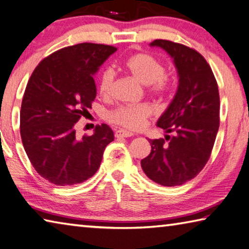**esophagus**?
<instances>
[{
  "mask_svg": "<svg viewBox=\"0 0 249 249\" xmlns=\"http://www.w3.org/2000/svg\"><path fill=\"white\" fill-rule=\"evenodd\" d=\"M116 138H129V137H132L133 133L127 131V130H124V129H119L116 131Z\"/></svg>",
  "mask_w": 249,
  "mask_h": 249,
  "instance_id": "1",
  "label": "esophagus"
}]
</instances>
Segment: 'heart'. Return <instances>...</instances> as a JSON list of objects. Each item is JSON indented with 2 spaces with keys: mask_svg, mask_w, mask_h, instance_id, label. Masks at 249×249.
Masks as SVG:
<instances>
[{
  "mask_svg": "<svg viewBox=\"0 0 249 249\" xmlns=\"http://www.w3.org/2000/svg\"><path fill=\"white\" fill-rule=\"evenodd\" d=\"M130 75L141 84L149 86V90L162 95L169 87L168 78L164 76V66L157 58L144 53L130 56L124 63ZM116 74L111 68L106 69L100 77L99 90L105 97L112 91ZM152 115V108L146 104L136 106H122L110 113V120L122 127L137 130L143 127L148 118Z\"/></svg>",
  "mask_w": 249,
  "mask_h": 249,
  "instance_id": "obj_1",
  "label": "heart"
}]
</instances>
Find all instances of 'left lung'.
I'll list each match as a JSON object with an SVG mask.
<instances>
[{
  "instance_id": "left-lung-1",
  "label": "left lung",
  "mask_w": 249,
  "mask_h": 249,
  "mask_svg": "<svg viewBox=\"0 0 249 249\" xmlns=\"http://www.w3.org/2000/svg\"><path fill=\"white\" fill-rule=\"evenodd\" d=\"M150 46L162 48L173 59L178 85L157 122L166 133L164 139H149L151 152L141 160V168L158 184L182 185L204 168L216 139L217 83L204 57L192 48L165 39L153 40ZM169 133L174 136H169Z\"/></svg>"
}]
</instances>
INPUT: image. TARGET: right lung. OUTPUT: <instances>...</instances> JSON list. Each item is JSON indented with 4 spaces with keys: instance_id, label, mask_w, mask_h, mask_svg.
Returning a JSON list of instances; mask_svg holds the SVG:
<instances>
[{
    "instance_id": "add662e5",
    "label": "right lung",
    "mask_w": 249,
    "mask_h": 249,
    "mask_svg": "<svg viewBox=\"0 0 249 249\" xmlns=\"http://www.w3.org/2000/svg\"><path fill=\"white\" fill-rule=\"evenodd\" d=\"M116 47L81 43L53 53L33 71L21 107V138L40 177L69 186L99 169L105 148L115 136L108 124L91 136H76L75 124L95 100L93 76Z\"/></svg>"
}]
</instances>
